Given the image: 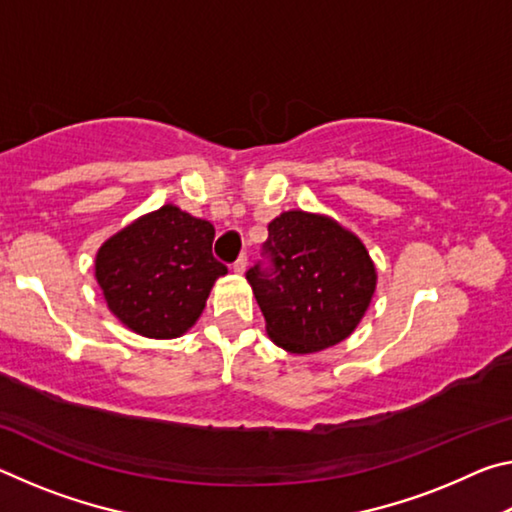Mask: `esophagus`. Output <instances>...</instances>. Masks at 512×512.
I'll list each match as a JSON object with an SVG mask.
<instances>
[{
  "label": "esophagus",
  "mask_w": 512,
  "mask_h": 512,
  "mask_svg": "<svg viewBox=\"0 0 512 512\" xmlns=\"http://www.w3.org/2000/svg\"><path fill=\"white\" fill-rule=\"evenodd\" d=\"M246 268H248V257L246 255H241L235 264H232V271H235L237 275H244L246 273Z\"/></svg>",
  "instance_id": "34e87169"
}]
</instances>
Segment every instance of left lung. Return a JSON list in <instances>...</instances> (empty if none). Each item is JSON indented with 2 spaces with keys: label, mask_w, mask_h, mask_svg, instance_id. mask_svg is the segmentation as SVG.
<instances>
[{
  "label": "left lung",
  "mask_w": 512,
  "mask_h": 512,
  "mask_svg": "<svg viewBox=\"0 0 512 512\" xmlns=\"http://www.w3.org/2000/svg\"><path fill=\"white\" fill-rule=\"evenodd\" d=\"M264 253L246 280L266 334L291 354L332 348L357 329L377 289V268L363 241L327 214L289 210L268 223Z\"/></svg>",
  "instance_id": "8db88e82"
}]
</instances>
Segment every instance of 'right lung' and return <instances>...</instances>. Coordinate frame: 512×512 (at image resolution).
Here are the masks:
<instances>
[{"label":"right lung","mask_w":512,"mask_h":512,"mask_svg":"<svg viewBox=\"0 0 512 512\" xmlns=\"http://www.w3.org/2000/svg\"><path fill=\"white\" fill-rule=\"evenodd\" d=\"M214 225L162 205L106 239L94 277L119 323L146 339H176L201 318L214 282L228 273L212 255Z\"/></svg>","instance_id":"right-lung-1"}]
</instances>
